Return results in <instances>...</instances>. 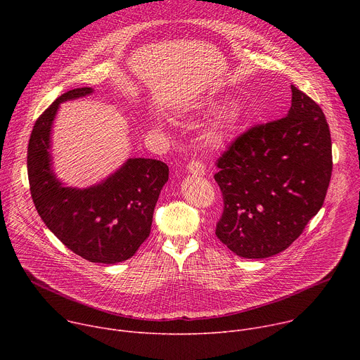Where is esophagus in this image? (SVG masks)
Here are the masks:
<instances>
[{"mask_svg":"<svg viewBox=\"0 0 360 360\" xmlns=\"http://www.w3.org/2000/svg\"><path fill=\"white\" fill-rule=\"evenodd\" d=\"M186 169H188V172H191V174H193V175H198V176H202V175L205 174V167H203V164L199 162V161H196V160H192V161L188 164Z\"/></svg>","mask_w":360,"mask_h":360,"instance_id":"esophagus-1","label":"esophagus"}]
</instances>
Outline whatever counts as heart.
Wrapping results in <instances>:
<instances>
[{"label":"heart","instance_id":"b5f03b06","mask_svg":"<svg viewBox=\"0 0 360 360\" xmlns=\"http://www.w3.org/2000/svg\"><path fill=\"white\" fill-rule=\"evenodd\" d=\"M236 121H238L236 107L231 105V107L224 108V111H221V114L214 120V122L207 129H205V132H203L205 143H207L212 149L224 148L232 135ZM150 122L157 129L164 128L162 121L157 115L150 117Z\"/></svg>","mask_w":360,"mask_h":360}]
</instances>
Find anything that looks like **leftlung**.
I'll use <instances>...</instances> for the list:
<instances>
[{
	"mask_svg": "<svg viewBox=\"0 0 360 360\" xmlns=\"http://www.w3.org/2000/svg\"><path fill=\"white\" fill-rule=\"evenodd\" d=\"M217 167L218 239L242 258L278 255L319 212L330 182L332 141L321 107L292 85L288 115L238 136Z\"/></svg>",
	"mask_w": 360,
	"mask_h": 360,
	"instance_id": "8db88e82",
	"label": "left lung"
}]
</instances>
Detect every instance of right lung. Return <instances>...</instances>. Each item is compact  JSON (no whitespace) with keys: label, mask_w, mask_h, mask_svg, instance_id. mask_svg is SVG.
<instances>
[{"label":"right lung","mask_w":360,"mask_h":360,"mask_svg":"<svg viewBox=\"0 0 360 360\" xmlns=\"http://www.w3.org/2000/svg\"><path fill=\"white\" fill-rule=\"evenodd\" d=\"M92 92L89 86L71 89L37 120L28 142V181L37 212L51 232L81 258L114 265L129 259L149 236L169 168L157 160L129 158L88 188L63 184L51 153L54 120L63 102Z\"/></svg>","instance_id":"obj_1"}]
</instances>
